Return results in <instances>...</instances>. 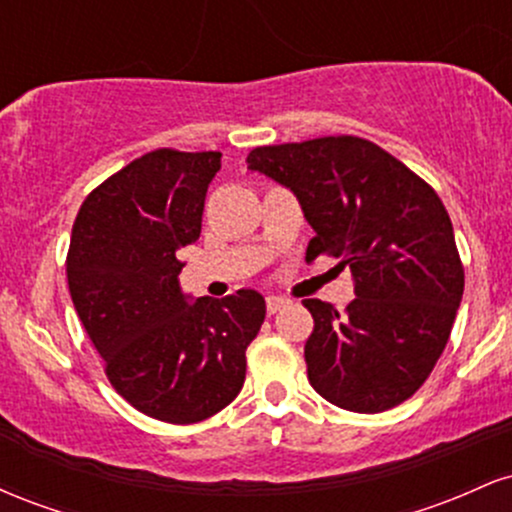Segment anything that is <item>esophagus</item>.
<instances>
[{
	"mask_svg": "<svg viewBox=\"0 0 512 512\" xmlns=\"http://www.w3.org/2000/svg\"><path fill=\"white\" fill-rule=\"evenodd\" d=\"M289 305H291L289 298H284V296H267V313L269 315L279 313V310L289 308Z\"/></svg>",
	"mask_w": 512,
	"mask_h": 512,
	"instance_id": "34e87169",
	"label": "esophagus"
}]
</instances>
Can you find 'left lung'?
<instances>
[{"label": "left lung", "mask_w": 512, "mask_h": 512, "mask_svg": "<svg viewBox=\"0 0 512 512\" xmlns=\"http://www.w3.org/2000/svg\"><path fill=\"white\" fill-rule=\"evenodd\" d=\"M248 170L296 195L315 231L305 257L327 252L354 279L344 313L303 301L315 320L305 342L310 385L358 414L397 407L431 375L462 301L464 269L440 197L358 137L257 146Z\"/></svg>", "instance_id": "left-lung-1"}]
</instances>
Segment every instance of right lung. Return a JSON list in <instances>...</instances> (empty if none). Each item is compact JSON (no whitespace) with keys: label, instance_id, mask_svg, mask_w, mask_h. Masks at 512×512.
Returning a JSON list of instances; mask_svg holds the SVG:
<instances>
[{"label":"right lung","instance_id":"add662e5","mask_svg":"<svg viewBox=\"0 0 512 512\" xmlns=\"http://www.w3.org/2000/svg\"><path fill=\"white\" fill-rule=\"evenodd\" d=\"M219 170V151H151L96 187L72 228L69 293L108 380L168 424H197L238 397L267 313L255 289L195 301L180 286L178 255L202 233Z\"/></svg>","mask_w":512,"mask_h":512}]
</instances>
